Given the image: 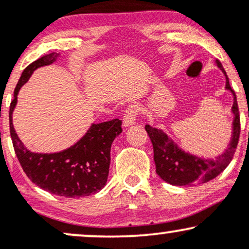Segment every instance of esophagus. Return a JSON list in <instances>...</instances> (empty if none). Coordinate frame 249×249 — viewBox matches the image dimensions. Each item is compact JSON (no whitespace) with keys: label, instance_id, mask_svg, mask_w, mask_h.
Wrapping results in <instances>:
<instances>
[{"label":"esophagus","instance_id":"1","mask_svg":"<svg viewBox=\"0 0 249 249\" xmlns=\"http://www.w3.org/2000/svg\"><path fill=\"white\" fill-rule=\"evenodd\" d=\"M138 107L137 105H130L125 111L124 116H123V125L125 127L130 126V125H133L136 123L137 113H138Z\"/></svg>","mask_w":249,"mask_h":249}]
</instances>
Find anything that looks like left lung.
<instances>
[{
    "mask_svg": "<svg viewBox=\"0 0 249 249\" xmlns=\"http://www.w3.org/2000/svg\"><path fill=\"white\" fill-rule=\"evenodd\" d=\"M215 64L225 75V89L231 91L233 96L232 136L224 152L214 159L202 158L182 150L160 128L152 127L150 125L145 126L153 145L156 172L164 181L174 186L200 185L214 179L230 165L236 150L240 136V117L236 96L231 88L230 79L226 75L222 64L219 61H215Z\"/></svg>",
    "mask_w": 249,
    "mask_h": 249,
    "instance_id": "left-lung-1",
    "label": "left lung"
}]
</instances>
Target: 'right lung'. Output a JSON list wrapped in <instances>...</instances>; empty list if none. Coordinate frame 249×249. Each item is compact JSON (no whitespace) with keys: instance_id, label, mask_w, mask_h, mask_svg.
Here are the masks:
<instances>
[{"instance_id":"right-lung-1","label":"right lung","mask_w":249,"mask_h":249,"mask_svg":"<svg viewBox=\"0 0 249 249\" xmlns=\"http://www.w3.org/2000/svg\"><path fill=\"white\" fill-rule=\"evenodd\" d=\"M58 57L57 53H48L28 65L22 72L10 103V136L17 159L34 184L56 196L81 198L99 192L107 184L111 145L122 133V121L112 119L91 124L87 133L72 146L55 153L31 152L18 138L13 124L19 89L29 81L34 71L53 64Z\"/></svg>"}]
</instances>
